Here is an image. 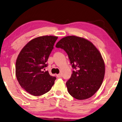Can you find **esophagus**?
<instances>
[{"mask_svg": "<svg viewBox=\"0 0 122 122\" xmlns=\"http://www.w3.org/2000/svg\"><path fill=\"white\" fill-rule=\"evenodd\" d=\"M57 77H58V78H61V77H62V74H57Z\"/></svg>", "mask_w": 122, "mask_h": 122, "instance_id": "34e87169", "label": "esophagus"}]
</instances>
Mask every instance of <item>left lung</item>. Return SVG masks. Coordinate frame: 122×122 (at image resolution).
Wrapping results in <instances>:
<instances>
[{
  "label": "left lung",
  "mask_w": 122,
  "mask_h": 122,
  "mask_svg": "<svg viewBox=\"0 0 122 122\" xmlns=\"http://www.w3.org/2000/svg\"><path fill=\"white\" fill-rule=\"evenodd\" d=\"M66 52L73 71L66 84L69 94L77 100L92 97L99 89L105 73L101 54L91 41L74 36H67L56 45Z\"/></svg>",
  "instance_id": "left-lung-1"
}]
</instances>
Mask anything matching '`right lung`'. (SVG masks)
<instances>
[{"label": "right lung", "mask_w": 122, "mask_h": 122, "mask_svg": "<svg viewBox=\"0 0 122 122\" xmlns=\"http://www.w3.org/2000/svg\"><path fill=\"white\" fill-rule=\"evenodd\" d=\"M58 38L52 36L34 38L25 45L16 62V76L20 85L33 96L48 92L56 78L44 71L46 62ZM45 70V69H44Z\"/></svg>", "instance_id": "add662e5"}]
</instances>
